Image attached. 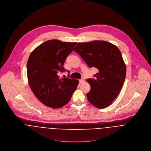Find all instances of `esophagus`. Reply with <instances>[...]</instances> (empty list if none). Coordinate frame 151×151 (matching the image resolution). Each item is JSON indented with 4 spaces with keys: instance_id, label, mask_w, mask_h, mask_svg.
Masks as SVG:
<instances>
[{
    "instance_id": "34e87169",
    "label": "esophagus",
    "mask_w": 151,
    "mask_h": 151,
    "mask_svg": "<svg viewBox=\"0 0 151 151\" xmlns=\"http://www.w3.org/2000/svg\"><path fill=\"white\" fill-rule=\"evenodd\" d=\"M79 81H80V83L82 84V83H83L85 81V80H84V78H81V80H79Z\"/></svg>"
}]
</instances>
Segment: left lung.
I'll list each match as a JSON object with an SVG mask.
<instances>
[{"mask_svg":"<svg viewBox=\"0 0 151 151\" xmlns=\"http://www.w3.org/2000/svg\"><path fill=\"white\" fill-rule=\"evenodd\" d=\"M74 50L89 67L98 70L95 78L86 80L91 86L86 94L88 101L96 108L108 107L120 93L126 76V66L120 50L106 41H93L77 43Z\"/></svg>","mask_w":151,"mask_h":151,"instance_id":"obj_1","label":"left lung"}]
</instances>
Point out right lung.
Segmentation results:
<instances>
[{
    "label": "right lung",
    "mask_w": 151,
    "mask_h": 151,
    "mask_svg": "<svg viewBox=\"0 0 151 151\" xmlns=\"http://www.w3.org/2000/svg\"><path fill=\"white\" fill-rule=\"evenodd\" d=\"M77 42L47 41L30 54L27 65L28 84L32 91L45 105L53 109L62 108L70 100L79 81L60 78L58 73L65 71L66 58Z\"/></svg>",
    "instance_id": "add662e5"
}]
</instances>
